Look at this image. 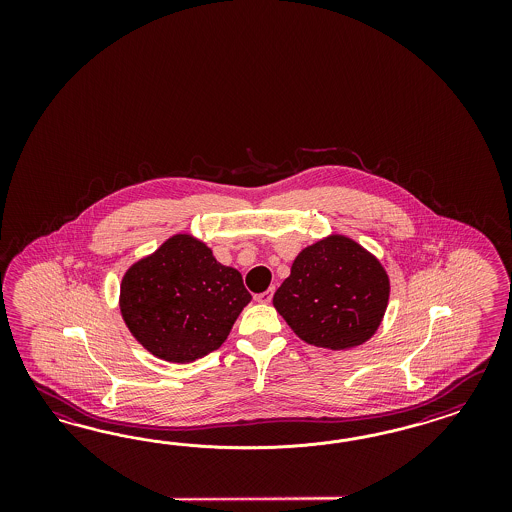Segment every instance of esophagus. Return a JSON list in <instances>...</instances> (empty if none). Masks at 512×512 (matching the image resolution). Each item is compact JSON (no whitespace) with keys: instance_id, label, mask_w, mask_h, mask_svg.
I'll use <instances>...</instances> for the list:
<instances>
[{"instance_id":"34e87169","label":"esophagus","mask_w":512,"mask_h":512,"mask_svg":"<svg viewBox=\"0 0 512 512\" xmlns=\"http://www.w3.org/2000/svg\"><path fill=\"white\" fill-rule=\"evenodd\" d=\"M272 296H274V287H272V289H266L264 293H259V295H255V300H257V302H261V304H270Z\"/></svg>"}]
</instances>
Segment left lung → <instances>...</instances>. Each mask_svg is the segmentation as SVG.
<instances>
[{
	"instance_id": "left-lung-1",
	"label": "left lung",
	"mask_w": 512,
	"mask_h": 512,
	"mask_svg": "<svg viewBox=\"0 0 512 512\" xmlns=\"http://www.w3.org/2000/svg\"><path fill=\"white\" fill-rule=\"evenodd\" d=\"M388 295L383 264L355 240L332 234L296 255L272 302L300 340L341 351L372 338Z\"/></svg>"
}]
</instances>
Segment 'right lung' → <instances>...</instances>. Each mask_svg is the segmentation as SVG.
I'll list each match as a JSON object with an SVG mask.
<instances>
[{
  "label": "right lung",
  "mask_w": 512,
  "mask_h": 512,
  "mask_svg": "<svg viewBox=\"0 0 512 512\" xmlns=\"http://www.w3.org/2000/svg\"><path fill=\"white\" fill-rule=\"evenodd\" d=\"M249 300L242 274L217 263L212 249L189 234H174L131 264L120 285L129 332L154 357L174 364L219 349Z\"/></svg>",
  "instance_id": "add662e5"
}]
</instances>
